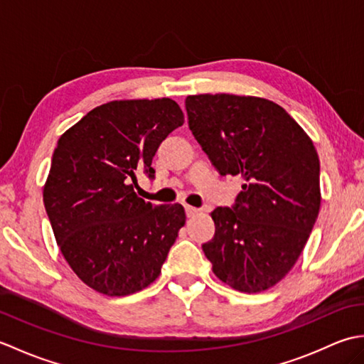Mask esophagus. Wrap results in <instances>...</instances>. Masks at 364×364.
Returning a JSON list of instances; mask_svg holds the SVG:
<instances>
[{
  "instance_id": "obj_1",
  "label": "esophagus",
  "mask_w": 364,
  "mask_h": 364,
  "mask_svg": "<svg viewBox=\"0 0 364 364\" xmlns=\"http://www.w3.org/2000/svg\"><path fill=\"white\" fill-rule=\"evenodd\" d=\"M184 210H186V215H188V218H194V215L198 214V211H200V210H197V208L189 206V205L184 206Z\"/></svg>"
}]
</instances>
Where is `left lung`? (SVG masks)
<instances>
[{"label": "left lung", "mask_w": 364, "mask_h": 364, "mask_svg": "<svg viewBox=\"0 0 364 364\" xmlns=\"http://www.w3.org/2000/svg\"><path fill=\"white\" fill-rule=\"evenodd\" d=\"M186 111L215 170L245 181L233 206L211 213L215 233L202 249L223 283L266 291L296 264L318 219V151L299 123L264 98L191 95Z\"/></svg>", "instance_id": "obj_1"}]
</instances>
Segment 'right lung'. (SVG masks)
<instances>
[{"label": "right lung", "mask_w": 364, "mask_h": 364, "mask_svg": "<svg viewBox=\"0 0 364 364\" xmlns=\"http://www.w3.org/2000/svg\"><path fill=\"white\" fill-rule=\"evenodd\" d=\"M184 123L173 100H125L87 112L60 136L43 203L60 252L81 280L106 296H129L161 274L186 222L181 205L137 197V175Z\"/></svg>", "instance_id": "right-lung-1"}]
</instances>
